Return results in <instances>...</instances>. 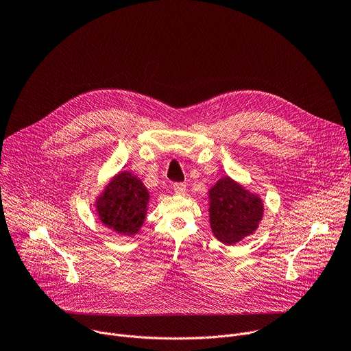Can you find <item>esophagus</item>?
Listing matches in <instances>:
<instances>
[{
    "label": "esophagus",
    "mask_w": 351,
    "mask_h": 351,
    "mask_svg": "<svg viewBox=\"0 0 351 351\" xmlns=\"http://www.w3.org/2000/svg\"><path fill=\"white\" fill-rule=\"evenodd\" d=\"M173 190L176 194H184L186 193V183H175Z\"/></svg>",
    "instance_id": "1"
}]
</instances>
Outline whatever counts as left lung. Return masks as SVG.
I'll return each mask as SVG.
<instances>
[{"instance_id":"8db88e82","label":"left lung","mask_w":351,"mask_h":351,"mask_svg":"<svg viewBox=\"0 0 351 351\" xmlns=\"http://www.w3.org/2000/svg\"><path fill=\"white\" fill-rule=\"evenodd\" d=\"M210 225L223 244H236L253 234L264 215L263 198L229 176L221 178L208 191Z\"/></svg>"}]
</instances>
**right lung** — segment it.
<instances>
[{"instance_id": "right-lung-1", "label": "right lung", "mask_w": 351, "mask_h": 351, "mask_svg": "<svg viewBox=\"0 0 351 351\" xmlns=\"http://www.w3.org/2000/svg\"><path fill=\"white\" fill-rule=\"evenodd\" d=\"M149 193L132 172L115 175L95 198V211L101 223L119 234L133 236L144 223Z\"/></svg>"}]
</instances>
